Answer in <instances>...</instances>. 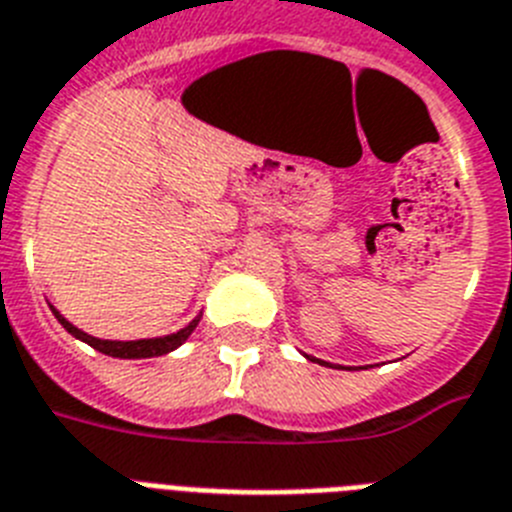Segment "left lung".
<instances>
[{
	"label": "left lung",
	"instance_id": "1",
	"mask_svg": "<svg viewBox=\"0 0 512 512\" xmlns=\"http://www.w3.org/2000/svg\"><path fill=\"white\" fill-rule=\"evenodd\" d=\"M308 357V360H313V362H321V365H329V362H323V360H316V357H310V355H305Z\"/></svg>",
	"mask_w": 512,
	"mask_h": 512
}]
</instances>
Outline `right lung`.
Segmentation results:
<instances>
[{
    "label": "right lung",
    "mask_w": 512,
    "mask_h": 512,
    "mask_svg": "<svg viewBox=\"0 0 512 512\" xmlns=\"http://www.w3.org/2000/svg\"><path fill=\"white\" fill-rule=\"evenodd\" d=\"M51 313H54L56 321H59L61 326H64V329L74 336V339H80V342L90 344V347L98 349V352H103V355L121 357V360H144V357L168 355V352L178 349L183 342H186V339H189L191 331L199 326V318H202V316H196L189 326H183V329L176 331V334L155 336V339H134V342H113V339H98V336H90V334H85L82 329H77L74 323H69L67 318L61 316L54 305H51Z\"/></svg>",
    "instance_id": "add662e5"
}]
</instances>
